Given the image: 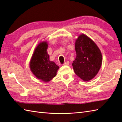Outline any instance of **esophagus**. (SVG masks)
I'll use <instances>...</instances> for the list:
<instances>
[{
  "label": "esophagus",
  "mask_w": 122,
  "mask_h": 122,
  "mask_svg": "<svg viewBox=\"0 0 122 122\" xmlns=\"http://www.w3.org/2000/svg\"><path fill=\"white\" fill-rule=\"evenodd\" d=\"M69 65V61H66L63 64V65H66V66H68Z\"/></svg>",
  "instance_id": "34e87169"
}]
</instances>
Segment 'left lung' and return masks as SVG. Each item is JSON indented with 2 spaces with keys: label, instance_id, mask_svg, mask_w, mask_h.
<instances>
[{
  "label": "left lung",
  "instance_id": "left-lung-1",
  "mask_svg": "<svg viewBox=\"0 0 122 122\" xmlns=\"http://www.w3.org/2000/svg\"><path fill=\"white\" fill-rule=\"evenodd\" d=\"M75 51L76 57L72 64L75 73L85 81L93 79L102 65L100 50L94 42L82 34L76 41Z\"/></svg>",
  "mask_w": 122,
  "mask_h": 122
}]
</instances>
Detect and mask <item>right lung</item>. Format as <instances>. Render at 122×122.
<instances>
[{"instance_id": "obj_1", "label": "right lung", "mask_w": 122, "mask_h": 122, "mask_svg": "<svg viewBox=\"0 0 122 122\" xmlns=\"http://www.w3.org/2000/svg\"><path fill=\"white\" fill-rule=\"evenodd\" d=\"M48 44L46 42L40 43L36 48L30 62L32 73L38 79L48 82L56 75L59 67L49 60L47 52Z\"/></svg>"}]
</instances>
